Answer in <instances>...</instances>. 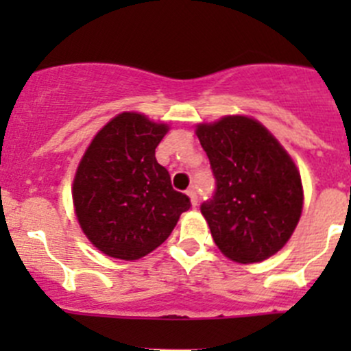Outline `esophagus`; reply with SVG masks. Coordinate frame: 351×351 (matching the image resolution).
<instances>
[{
    "instance_id": "1",
    "label": "esophagus",
    "mask_w": 351,
    "mask_h": 351,
    "mask_svg": "<svg viewBox=\"0 0 351 351\" xmlns=\"http://www.w3.org/2000/svg\"><path fill=\"white\" fill-rule=\"evenodd\" d=\"M186 195L190 197V202H192V205H193V207H195V205L198 204V195H197V190L193 189V186H192V189H189V190H186Z\"/></svg>"
}]
</instances>
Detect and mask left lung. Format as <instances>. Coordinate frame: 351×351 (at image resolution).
Wrapping results in <instances>:
<instances>
[{"label": "left lung", "mask_w": 351, "mask_h": 351, "mask_svg": "<svg viewBox=\"0 0 351 351\" xmlns=\"http://www.w3.org/2000/svg\"><path fill=\"white\" fill-rule=\"evenodd\" d=\"M197 137L215 178L200 205L219 250L238 263H256L285 246L302 214L299 169L258 120L228 115L200 123Z\"/></svg>", "instance_id": "obj_1"}]
</instances>
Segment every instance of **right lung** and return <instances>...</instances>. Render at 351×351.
<instances>
[{
    "mask_svg": "<svg viewBox=\"0 0 351 351\" xmlns=\"http://www.w3.org/2000/svg\"><path fill=\"white\" fill-rule=\"evenodd\" d=\"M166 132V123L151 122L143 113H119L80 161L73 183L77 222L108 256L130 261L149 254L192 205L156 161Z\"/></svg>",
    "mask_w": 351,
    "mask_h": 351,
    "instance_id": "obj_1",
    "label": "right lung"
}]
</instances>
